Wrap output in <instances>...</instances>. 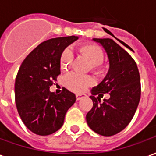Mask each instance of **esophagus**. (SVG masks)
<instances>
[{
    "label": "esophagus",
    "instance_id": "esophagus-1",
    "mask_svg": "<svg viewBox=\"0 0 156 156\" xmlns=\"http://www.w3.org/2000/svg\"><path fill=\"white\" fill-rule=\"evenodd\" d=\"M86 97V95L85 94H77L76 95V100L77 101H80V100H81V99L85 98Z\"/></svg>",
    "mask_w": 156,
    "mask_h": 156
}]
</instances>
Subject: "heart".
<instances>
[{"instance_id":"1","label":"heart","mask_w":156,"mask_h":156,"mask_svg":"<svg viewBox=\"0 0 156 156\" xmlns=\"http://www.w3.org/2000/svg\"><path fill=\"white\" fill-rule=\"evenodd\" d=\"M77 51L80 54L89 61L90 69L95 73H101L103 70L102 62L104 59V52L99 45L93 43H83L77 46ZM72 63V54L69 49H65L60 56V66L61 70H67L70 69ZM94 80L89 76H81L76 73H70L66 76L64 80L65 86L67 89L73 92L81 93L91 86Z\"/></svg>"}]
</instances>
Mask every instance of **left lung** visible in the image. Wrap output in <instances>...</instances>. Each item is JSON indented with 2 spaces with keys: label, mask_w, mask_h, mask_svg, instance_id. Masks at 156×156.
I'll return each instance as SVG.
<instances>
[{
  "label": "left lung",
  "mask_w": 156,
  "mask_h": 156,
  "mask_svg": "<svg viewBox=\"0 0 156 156\" xmlns=\"http://www.w3.org/2000/svg\"><path fill=\"white\" fill-rule=\"evenodd\" d=\"M98 42L107 53L110 68L98 86L91 90L93 107L86 115L90 129L101 136H111L123 130L136 113L140 99V73L130 55L110 38ZM108 93L109 99L100 103V97ZM98 94V98L95 95Z\"/></svg>",
  "instance_id": "left-lung-1"
}]
</instances>
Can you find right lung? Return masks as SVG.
<instances>
[{
	"mask_svg": "<svg viewBox=\"0 0 156 156\" xmlns=\"http://www.w3.org/2000/svg\"><path fill=\"white\" fill-rule=\"evenodd\" d=\"M77 36L57 37L41 43L24 60L15 83V100L20 119L39 136L53 134L63 126L76 95L63 88L60 94L50 91L61 74L60 56Z\"/></svg>",
	"mask_w": 156,
	"mask_h": 156,
	"instance_id": "obj_1",
	"label": "right lung"
}]
</instances>
